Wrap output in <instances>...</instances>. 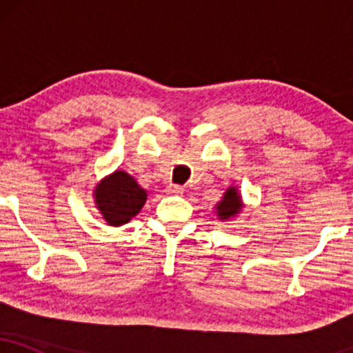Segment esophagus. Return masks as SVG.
I'll use <instances>...</instances> for the list:
<instances>
[{
  "instance_id": "esophagus-1",
  "label": "esophagus",
  "mask_w": 353,
  "mask_h": 353,
  "mask_svg": "<svg viewBox=\"0 0 353 353\" xmlns=\"http://www.w3.org/2000/svg\"><path fill=\"white\" fill-rule=\"evenodd\" d=\"M168 192L172 194V196H181V194H184V189L181 185H169Z\"/></svg>"
}]
</instances>
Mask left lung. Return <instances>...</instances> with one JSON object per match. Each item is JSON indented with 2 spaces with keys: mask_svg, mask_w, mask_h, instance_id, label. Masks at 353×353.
<instances>
[{
  "mask_svg": "<svg viewBox=\"0 0 353 353\" xmlns=\"http://www.w3.org/2000/svg\"><path fill=\"white\" fill-rule=\"evenodd\" d=\"M242 209H244V202H242L237 188H234V185L225 189L222 199L216 204V214L221 221H230V219L239 216Z\"/></svg>",
  "mask_w": 353,
  "mask_h": 353,
  "instance_id": "8db88e82",
  "label": "left lung"
}]
</instances>
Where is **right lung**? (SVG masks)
I'll return each mask as SVG.
<instances>
[{
    "label": "right lung",
    "mask_w": 353,
    "mask_h": 353,
    "mask_svg": "<svg viewBox=\"0 0 353 353\" xmlns=\"http://www.w3.org/2000/svg\"><path fill=\"white\" fill-rule=\"evenodd\" d=\"M92 196L101 216L112 228L128 224L139 214L148 199L145 189L124 171H114L101 179Z\"/></svg>",
    "instance_id": "right-lung-1"
}]
</instances>
